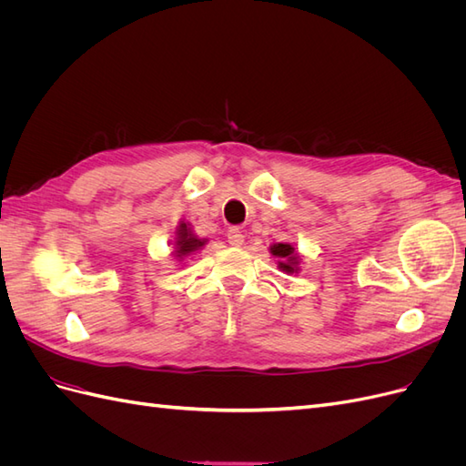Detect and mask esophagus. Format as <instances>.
Segmentation results:
<instances>
[{
	"mask_svg": "<svg viewBox=\"0 0 466 466\" xmlns=\"http://www.w3.org/2000/svg\"><path fill=\"white\" fill-rule=\"evenodd\" d=\"M228 243H229L231 247H241V245L245 243L243 231L237 229V228H231V229L228 231Z\"/></svg>",
	"mask_w": 466,
	"mask_h": 466,
	"instance_id": "1",
	"label": "esophagus"
}]
</instances>
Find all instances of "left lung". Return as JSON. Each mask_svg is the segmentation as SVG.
Segmentation results:
<instances>
[{
	"mask_svg": "<svg viewBox=\"0 0 466 466\" xmlns=\"http://www.w3.org/2000/svg\"><path fill=\"white\" fill-rule=\"evenodd\" d=\"M270 252L272 255L276 257V258H279L278 260V268L281 272H286V274H298L301 268H299V252L293 248V245H289V243H276V245H272L270 247ZM464 252H466V248H464Z\"/></svg>",
	"mask_w": 466,
	"mask_h": 466,
	"instance_id": "obj_1",
	"label": "left lung"
}]
</instances>
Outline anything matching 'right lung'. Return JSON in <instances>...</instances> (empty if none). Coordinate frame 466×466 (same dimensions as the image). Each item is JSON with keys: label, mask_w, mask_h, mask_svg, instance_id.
I'll list each match as a JSON object with an SVG mask.
<instances>
[{"label": "right lung", "mask_w": 466, "mask_h": 466, "mask_svg": "<svg viewBox=\"0 0 466 466\" xmlns=\"http://www.w3.org/2000/svg\"><path fill=\"white\" fill-rule=\"evenodd\" d=\"M206 243H208V238H198L192 233L190 223L180 221L177 231H175V241L171 243L173 245V255L178 260H182V258L194 255L196 250H200Z\"/></svg>", "instance_id": "add662e5"}]
</instances>
